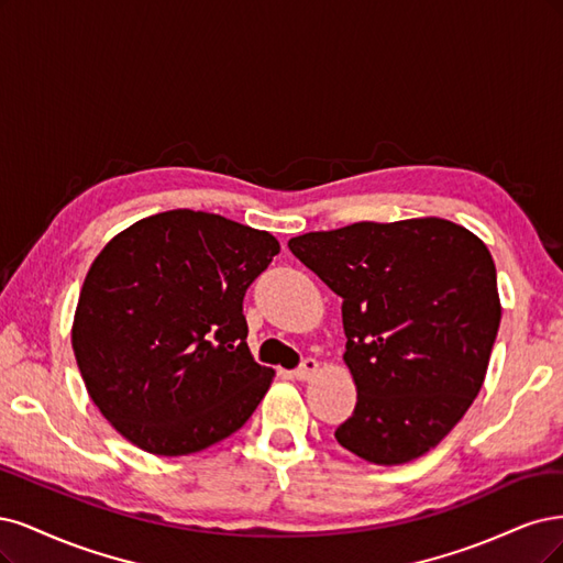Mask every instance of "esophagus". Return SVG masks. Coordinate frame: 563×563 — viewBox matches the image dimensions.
Returning a JSON list of instances; mask_svg holds the SVG:
<instances>
[{"label": "esophagus", "mask_w": 563, "mask_h": 563, "mask_svg": "<svg viewBox=\"0 0 563 563\" xmlns=\"http://www.w3.org/2000/svg\"><path fill=\"white\" fill-rule=\"evenodd\" d=\"M318 369H320L318 360H316V357H306V360L301 362V365H299V369L295 372V376H297L299 380H308Z\"/></svg>", "instance_id": "obj_1"}]
</instances>
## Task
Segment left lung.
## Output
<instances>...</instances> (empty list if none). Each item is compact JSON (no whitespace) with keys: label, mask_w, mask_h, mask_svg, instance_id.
<instances>
[{"label":"left lung","mask_w":563,"mask_h":563,"mask_svg":"<svg viewBox=\"0 0 563 563\" xmlns=\"http://www.w3.org/2000/svg\"><path fill=\"white\" fill-rule=\"evenodd\" d=\"M287 245L343 299L357 402L336 442L376 465L438 446L477 397L498 334L492 252L440 217L357 222Z\"/></svg>","instance_id":"obj_1"}]
</instances>
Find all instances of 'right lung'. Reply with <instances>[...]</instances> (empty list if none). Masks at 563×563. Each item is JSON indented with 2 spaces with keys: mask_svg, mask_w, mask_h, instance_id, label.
<instances>
[{
  "mask_svg": "<svg viewBox=\"0 0 563 563\" xmlns=\"http://www.w3.org/2000/svg\"><path fill=\"white\" fill-rule=\"evenodd\" d=\"M278 252L268 231L194 210L144 217L102 247L71 349L125 440L187 456L243 428L276 374L247 349L243 297Z\"/></svg>",
  "mask_w": 563,
  "mask_h": 563,
  "instance_id": "add662e5",
  "label": "right lung"
}]
</instances>
